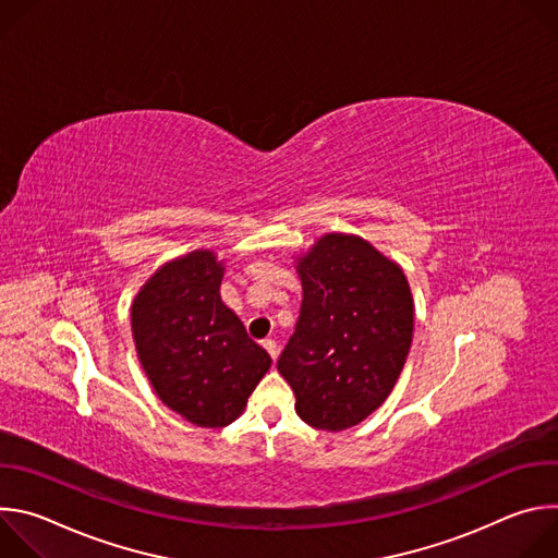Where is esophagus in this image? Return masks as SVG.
<instances>
[{
    "instance_id": "34e87169",
    "label": "esophagus",
    "mask_w": 558,
    "mask_h": 558,
    "mask_svg": "<svg viewBox=\"0 0 558 558\" xmlns=\"http://www.w3.org/2000/svg\"><path fill=\"white\" fill-rule=\"evenodd\" d=\"M263 347H265V351L271 355V360H276V357H278V342H276V340H271V338H269V340H265V342H263Z\"/></svg>"
}]
</instances>
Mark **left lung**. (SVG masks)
<instances>
[{"mask_svg":"<svg viewBox=\"0 0 558 558\" xmlns=\"http://www.w3.org/2000/svg\"><path fill=\"white\" fill-rule=\"evenodd\" d=\"M302 306L278 371L295 413L320 430H344L384 404L413 340L404 271L355 235L329 233L298 263Z\"/></svg>","mask_w":558,"mask_h":558,"instance_id":"8db88e82","label":"left lung"}]
</instances>
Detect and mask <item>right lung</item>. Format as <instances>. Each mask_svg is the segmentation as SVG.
Wrapping results in <instances>:
<instances>
[{
	"instance_id": "1",
	"label": "right lung",
	"mask_w": 558,
	"mask_h": 558,
	"mask_svg": "<svg viewBox=\"0 0 558 558\" xmlns=\"http://www.w3.org/2000/svg\"><path fill=\"white\" fill-rule=\"evenodd\" d=\"M222 267L192 252L158 269L132 304V336L161 402L203 428L243 413L271 357L220 300Z\"/></svg>"
}]
</instances>
